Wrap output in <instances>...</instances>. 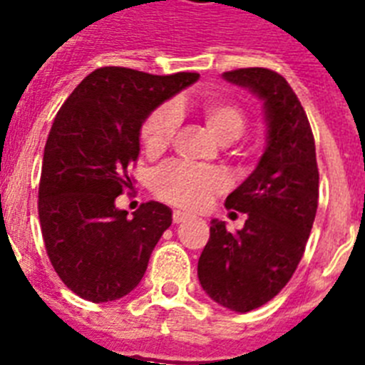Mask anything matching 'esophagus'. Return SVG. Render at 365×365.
<instances>
[{"label": "esophagus", "instance_id": "1", "mask_svg": "<svg viewBox=\"0 0 365 365\" xmlns=\"http://www.w3.org/2000/svg\"><path fill=\"white\" fill-rule=\"evenodd\" d=\"M189 213L182 212V210H174L173 213V221L174 223H183V221H187Z\"/></svg>", "mask_w": 365, "mask_h": 365}]
</instances>
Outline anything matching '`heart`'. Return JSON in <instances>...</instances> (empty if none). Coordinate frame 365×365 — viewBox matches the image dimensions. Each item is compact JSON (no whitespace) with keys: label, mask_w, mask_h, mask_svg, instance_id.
<instances>
[{"label":"heart","mask_w":365,"mask_h":365,"mask_svg":"<svg viewBox=\"0 0 365 365\" xmlns=\"http://www.w3.org/2000/svg\"><path fill=\"white\" fill-rule=\"evenodd\" d=\"M198 112L213 136L223 144L236 140L244 135L247 118L242 106L227 99H204L198 105ZM178 127H180V105L165 103L157 106L142 123L140 138L150 155H159L170 146ZM229 185V178L223 170L210 167H198L189 163L174 161L161 168L155 176L153 189L163 200L189 210L206 206L213 195Z\"/></svg>","instance_id":"obj_1"}]
</instances>
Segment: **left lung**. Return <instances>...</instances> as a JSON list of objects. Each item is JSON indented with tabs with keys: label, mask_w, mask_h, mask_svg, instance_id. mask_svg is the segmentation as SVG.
<instances>
[{
	"label": "left lung",
	"mask_w": 365,
	"mask_h": 365,
	"mask_svg": "<svg viewBox=\"0 0 365 365\" xmlns=\"http://www.w3.org/2000/svg\"><path fill=\"white\" fill-rule=\"evenodd\" d=\"M264 101L266 150L225 206L247 213L244 229L229 232L212 219L198 259V281L219 306L247 313L264 306L300 264L319 204L315 138L306 110L285 78L264 67L223 73Z\"/></svg>",
	"instance_id": "1"
}]
</instances>
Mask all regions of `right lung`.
Instances as JSON below:
<instances>
[{
    "mask_svg": "<svg viewBox=\"0 0 365 365\" xmlns=\"http://www.w3.org/2000/svg\"><path fill=\"white\" fill-rule=\"evenodd\" d=\"M197 80V73L101 67L56 114L44 146L38 221L56 274L80 298L118 300L144 277L173 212L150 200L129 217L115 208V197L133 187L129 167L140 152L142 123Z\"/></svg>",
    "mask_w": 365,
    "mask_h": 365,
    "instance_id": "1",
    "label": "right lung"
}]
</instances>
